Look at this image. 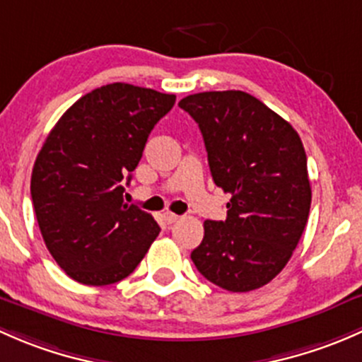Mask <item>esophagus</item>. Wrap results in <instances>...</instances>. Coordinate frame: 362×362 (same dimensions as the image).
<instances>
[{
  "mask_svg": "<svg viewBox=\"0 0 362 362\" xmlns=\"http://www.w3.org/2000/svg\"><path fill=\"white\" fill-rule=\"evenodd\" d=\"M163 219H165L167 225H173V223H176L177 219H180V216L174 214V212H165V214H163Z\"/></svg>",
  "mask_w": 362,
  "mask_h": 362,
  "instance_id": "esophagus-1",
  "label": "esophagus"
}]
</instances>
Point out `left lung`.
<instances>
[{"instance_id": "left-lung-1", "label": "left lung", "mask_w": 362, "mask_h": 362, "mask_svg": "<svg viewBox=\"0 0 362 362\" xmlns=\"http://www.w3.org/2000/svg\"><path fill=\"white\" fill-rule=\"evenodd\" d=\"M180 107L199 124L216 186L232 195L225 221L204 223L193 263L226 291L262 288L288 264L310 212L300 136L242 90L200 92L181 99Z\"/></svg>"}]
</instances>
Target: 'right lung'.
<instances>
[{
	"mask_svg": "<svg viewBox=\"0 0 362 362\" xmlns=\"http://www.w3.org/2000/svg\"><path fill=\"white\" fill-rule=\"evenodd\" d=\"M174 94L129 83L88 92L59 118L36 156L31 197L45 245L80 284L107 286L136 270L160 226L124 202L122 181L143 156Z\"/></svg>",
	"mask_w": 362,
	"mask_h": 362,
	"instance_id": "1",
	"label": "right lung"
}]
</instances>
